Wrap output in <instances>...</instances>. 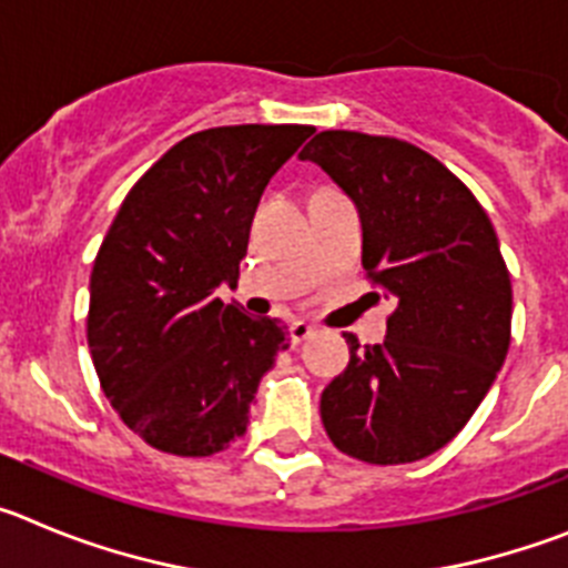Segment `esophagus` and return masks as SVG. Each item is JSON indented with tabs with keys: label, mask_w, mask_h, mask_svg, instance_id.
<instances>
[{
	"label": "esophagus",
	"mask_w": 568,
	"mask_h": 568,
	"mask_svg": "<svg viewBox=\"0 0 568 568\" xmlns=\"http://www.w3.org/2000/svg\"><path fill=\"white\" fill-rule=\"evenodd\" d=\"M290 335H293V341L295 344H301V341H307V338H313L315 335V327L313 324H310V321H293V324H290Z\"/></svg>",
	"instance_id": "obj_1"
}]
</instances>
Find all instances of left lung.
I'll use <instances>...</instances> for the list:
<instances>
[{
	"label": "left lung",
	"instance_id": "1",
	"mask_svg": "<svg viewBox=\"0 0 568 568\" xmlns=\"http://www.w3.org/2000/svg\"><path fill=\"white\" fill-rule=\"evenodd\" d=\"M358 207L366 275L395 301L384 344L321 393L329 440L366 464H413L466 426L509 353L511 281L478 199L400 139L324 130L298 153Z\"/></svg>",
	"mask_w": 568,
	"mask_h": 568
}]
</instances>
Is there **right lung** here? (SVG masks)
<instances>
[{
    "instance_id": "obj_1",
    "label": "right lung",
    "mask_w": 568,
    "mask_h": 568,
    "mask_svg": "<svg viewBox=\"0 0 568 568\" xmlns=\"http://www.w3.org/2000/svg\"><path fill=\"white\" fill-rule=\"evenodd\" d=\"M307 124L193 133L133 184L90 273L88 346L119 418L150 446L207 458L247 433L258 381L287 349L278 318L224 304L267 182Z\"/></svg>"
}]
</instances>
